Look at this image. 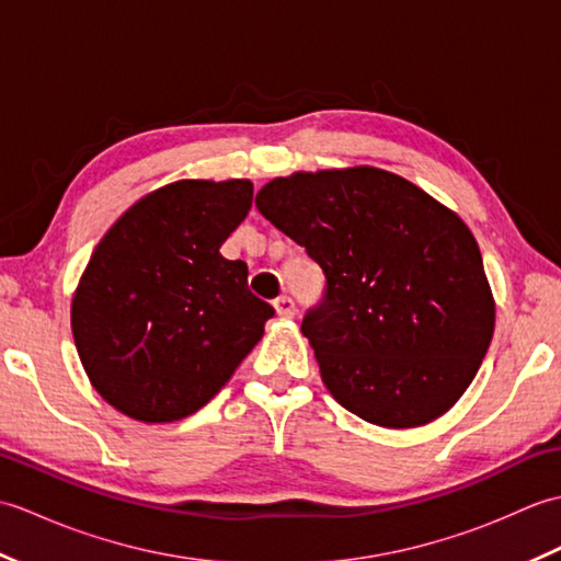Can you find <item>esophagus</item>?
<instances>
[{
    "instance_id": "obj_1",
    "label": "esophagus",
    "mask_w": 561,
    "mask_h": 561,
    "mask_svg": "<svg viewBox=\"0 0 561 561\" xmlns=\"http://www.w3.org/2000/svg\"><path fill=\"white\" fill-rule=\"evenodd\" d=\"M274 311H277L279 318H294L296 306H294L289 296H279V299H274Z\"/></svg>"
}]
</instances>
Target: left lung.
Listing matches in <instances>:
<instances>
[{
    "label": "left lung",
    "instance_id": "obj_1",
    "mask_svg": "<svg viewBox=\"0 0 561 561\" xmlns=\"http://www.w3.org/2000/svg\"><path fill=\"white\" fill-rule=\"evenodd\" d=\"M255 207L325 272V299L301 332L330 396L386 428L446 414L494 335V296L468 224L374 165L274 178Z\"/></svg>",
    "mask_w": 561,
    "mask_h": 561
}]
</instances>
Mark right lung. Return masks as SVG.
Wrapping results in <instances>:
<instances>
[{
    "label": "right lung",
    "mask_w": 561,
    "mask_h": 561,
    "mask_svg": "<svg viewBox=\"0 0 561 561\" xmlns=\"http://www.w3.org/2000/svg\"><path fill=\"white\" fill-rule=\"evenodd\" d=\"M253 183L178 181L137 199L91 253L71 296V335L99 396L137 422L195 414L229 383L274 308L219 248Z\"/></svg>",
    "instance_id": "add662e5"
}]
</instances>
